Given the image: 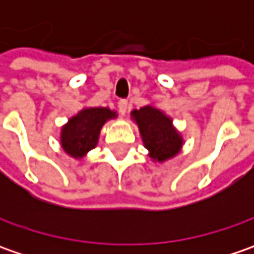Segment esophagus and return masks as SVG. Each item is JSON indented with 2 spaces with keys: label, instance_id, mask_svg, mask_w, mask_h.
Returning <instances> with one entry per match:
<instances>
[{
  "label": "esophagus",
  "instance_id": "obj_1",
  "mask_svg": "<svg viewBox=\"0 0 254 254\" xmlns=\"http://www.w3.org/2000/svg\"><path fill=\"white\" fill-rule=\"evenodd\" d=\"M127 109H128V102H127V100H124V99L120 100V102H119V112H120V114L124 116L126 112H127Z\"/></svg>",
  "mask_w": 254,
  "mask_h": 254
}]
</instances>
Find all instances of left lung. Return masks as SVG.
I'll return each instance as SVG.
<instances>
[{
  "label": "left lung",
  "instance_id": "obj_1",
  "mask_svg": "<svg viewBox=\"0 0 254 254\" xmlns=\"http://www.w3.org/2000/svg\"><path fill=\"white\" fill-rule=\"evenodd\" d=\"M131 116L138 126L142 142L152 160L165 161L180 152L182 137L174 128L172 120L161 110L145 106L140 110H132Z\"/></svg>",
  "mask_w": 254,
  "mask_h": 254
}]
</instances>
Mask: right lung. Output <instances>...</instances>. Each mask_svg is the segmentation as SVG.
<instances>
[{"mask_svg":"<svg viewBox=\"0 0 254 254\" xmlns=\"http://www.w3.org/2000/svg\"><path fill=\"white\" fill-rule=\"evenodd\" d=\"M117 117L107 107L84 109L72 117L62 128L61 142L64 150L73 158H82L96 147L103 124Z\"/></svg>","mask_w":254,"mask_h":254,"instance_id":"1","label":"right lung"}]
</instances>
